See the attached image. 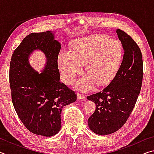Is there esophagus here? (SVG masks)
Masks as SVG:
<instances>
[{
  "label": "esophagus",
  "instance_id": "34e87169",
  "mask_svg": "<svg viewBox=\"0 0 154 154\" xmlns=\"http://www.w3.org/2000/svg\"><path fill=\"white\" fill-rule=\"evenodd\" d=\"M77 98L79 99V100H85L86 97H85V95L82 94H80V93H77Z\"/></svg>",
  "mask_w": 154,
  "mask_h": 154
}]
</instances>
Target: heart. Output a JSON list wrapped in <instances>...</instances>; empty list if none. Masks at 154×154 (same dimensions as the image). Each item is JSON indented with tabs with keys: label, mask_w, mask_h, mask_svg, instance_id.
Wrapping results in <instances>:
<instances>
[{
	"label": "heart",
	"mask_w": 154,
	"mask_h": 154,
	"mask_svg": "<svg viewBox=\"0 0 154 154\" xmlns=\"http://www.w3.org/2000/svg\"><path fill=\"white\" fill-rule=\"evenodd\" d=\"M122 56L120 43L111 41L105 35L94 34L75 41L72 53L61 51L58 62L62 80L68 85L75 82L85 64L88 75L79 81L77 88L87 91L94 82L97 85L107 84L118 72Z\"/></svg>",
	"instance_id": "heart-1"
}]
</instances>
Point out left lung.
<instances>
[{
    "mask_svg": "<svg viewBox=\"0 0 154 154\" xmlns=\"http://www.w3.org/2000/svg\"><path fill=\"white\" fill-rule=\"evenodd\" d=\"M116 32L124 51L120 66L102 91L87 96L96 104L88 126L99 135L113 133L124 126L133 110L142 85L143 63L139 47L123 30L118 29Z\"/></svg>",
    "mask_w": 154,
    "mask_h": 154,
    "instance_id": "1",
    "label": "left lung"
}]
</instances>
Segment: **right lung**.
Listing matches in <instances>:
<instances>
[{"mask_svg":"<svg viewBox=\"0 0 154 154\" xmlns=\"http://www.w3.org/2000/svg\"><path fill=\"white\" fill-rule=\"evenodd\" d=\"M60 49L54 34L46 31L26 36L12 54L9 83L13 105L24 126L35 134L51 137L58 133L62 108L77 100L74 91L60 82ZM35 49L42 51L48 60L40 74L28 63V56Z\"/></svg>","mask_w":154,"mask_h":154,"instance_id":"add662e5","label":"right lung"}]
</instances>
